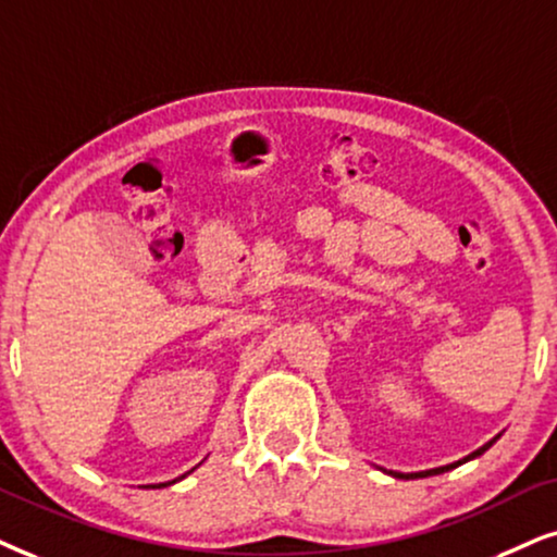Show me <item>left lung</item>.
<instances>
[{
	"label": "left lung",
	"mask_w": 557,
	"mask_h": 557,
	"mask_svg": "<svg viewBox=\"0 0 557 557\" xmlns=\"http://www.w3.org/2000/svg\"><path fill=\"white\" fill-rule=\"evenodd\" d=\"M496 440H498V436H496ZM494 440V442H496ZM494 442H488V445H483L481 449H475V453L473 455H468L466 457V460H473V457H478V455H483L485 453V449H488L491 445H494ZM466 460H460V462H466ZM449 468H455V466H447V468H434V470H424V473H411V475H404V473H393V475H396V478H426V475H436V473H445V470H449Z\"/></svg>",
	"instance_id": "8db88e82"
}]
</instances>
